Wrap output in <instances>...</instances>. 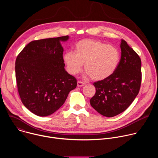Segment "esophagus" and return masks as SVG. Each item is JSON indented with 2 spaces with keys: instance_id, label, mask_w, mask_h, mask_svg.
Instances as JSON below:
<instances>
[{
  "instance_id": "34e87169",
  "label": "esophagus",
  "mask_w": 158,
  "mask_h": 158,
  "mask_svg": "<svg viewBox=\"0 0 158 158\" xmlns=\"http://www.w3.org/2000/svg\"><path fill=\"white\" fill-rule=\"evenodd\" d=\"M85 85V83H84V82H82V81H78L77 82V87H82Z\"/></svg>"
}]
</instances>
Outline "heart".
I'll return each instance as SVG.
<instances>
[{
  "instance_id": "b5f03b06",
  "label": "heart",
  "mask_w": 158,
  "mask_h": 158,
  "mask_svg": "<svg viewBox=\"0 0 158 158\" xmlns=\"http://www.w3.org/2000/svg\"><path fill=\"white\" fill-rule=\"evenodd\" d=\"M68 73L76 75L84 69L88 76L96 81L103 80L113 73L119 65L120 54L114 46L94 39L77 42L74 52L69 51L63 55Z\"/></svg>"
}]
</instances>
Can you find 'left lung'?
<instances>
[{
  "label": "left lung",
  "mask_w": 158,
  "mask_h": 158,
  "mask_svg": "<svg viewBox=\"0 0 158 158\" xmlns=\"http://www.w3.org/2000/svg\"><path fill=\"white\" fill-rule=\"evenodd\" d=\"M121 60L116 71L93 85L96 94L90 99L91 106L106 117L124 112L138 96L141 82V60L127 42L121 40Z\"/></svg>",
  "instance_id": "1"
}]
</instances>
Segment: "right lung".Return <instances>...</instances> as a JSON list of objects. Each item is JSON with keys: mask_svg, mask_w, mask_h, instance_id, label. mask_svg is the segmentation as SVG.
I'll use <instances>...</instances> for the list:
<instances>
[{"mask_svg": "<svg viewBox=\"0 0 158 158\" xmlns=\"http://www.w3.org/2000/svg\"><path fill=\"white\" fill-rule=\"evenodd\" d=\"M68 35L34 40L17 57L15 77L22 102L34 114L48 116L65 102L77 86L65 70L63 48Z\"/></svg>", "mask_w": 158, "mask_h": 158, "instance_id": "add662e5", "label": "right lung"}]
</instances>
